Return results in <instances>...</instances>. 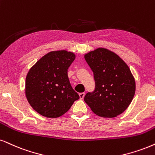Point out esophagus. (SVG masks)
Here are the masks:
<instances>
[{"instance_id":"esophagus-1","label":"esophagus","mask_w":155,"mask_h":155,"mask_svg":"<svg viewBox=\"0 0 155 155\" xmlns=\"http://www.w3.org/2000/svg\"><path fill=\"white\" fill-rule=\"evenodd\" d=\"M84 96H85V93H84V92H82V93L79 94V97H80V99H84Z\"/></svg>"}]
</instances>
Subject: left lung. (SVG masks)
I'll return each mask as SVG.
<instances>
[{"mask_svg":"<svg viewBox=\"0 0 155 155\" xmlns=\"http://www.w3.org/2000/svg\"><path fill=\"white\" fill-rule=\"evenodd\" d=\"M94 73L95 90L84 101L94 113L113 118L121 114L132 102L136 84L127 64L114 52L98 48L84 55Z\"/></svg>","mask_w":155,"mask_h":155,"instance_id":"obj_1","label":"left lung"}]
</instances>
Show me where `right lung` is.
I'll use <instances>...</instances> for the list:
<instances>
[{
	"label": "right lung",
	"instance_id": "1",
	"mask_svg": "<svg viewBox=\"0 0 155 155\" xmlns=\"http://www.w3.org/2000/svg\"><path fill=\"white\" fill-rule=\"evenodd\" d=\"M75 58L73 52L54 51L44 55L28 71L25 97L31 107L42 116H62L79 99L72 89L67 73Z\"/></svg>",
	"mask_w": 155,
	"mask_h": 155
}]
</instances>
